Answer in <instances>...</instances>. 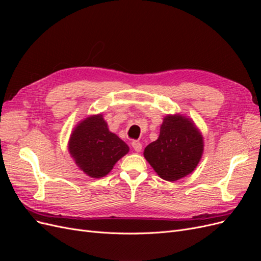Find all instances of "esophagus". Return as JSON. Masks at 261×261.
Returning <instances> with one entry per match:
<instances>
[{
    "label": "esophagus",
    "instance_id": "esophagus-1",
    "mask_svg": "<svg viewBox=\"0 0 261 261\" xmlns=\"http://www.w3.org/2000/svg\"><path fill=\"white\" fill-rule=\"evenodd\" d=\"M132 147L134 148V150H135V151H137V152H140L141 151V149H143V145H141L139 141H137V140H134L133 143H132Z\"/></svg>",
    "mask_w": 261,
    "mask_h": 261
}]
</instances>
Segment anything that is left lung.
Instances as JSON below:
<instances>
[{
  "label": "left lung",
  "instance_id": "1",
  "mask_svg": "<svg viewBox=\"0 0 261 261\" xmlns=\"http://www.w3.org/2000/svg\"><path fill=\"white\" fill-rule=\"evenodd\" d=\"M203 152V138L191 118L180 114L167 115L160 135L149 144L144 156L161 178L174 181L196 169Z\"/></svg>",
  "mask_w": 261,
  "mask_h": 261
}]
</instances>
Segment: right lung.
<instances>
[{
  "label": "right lung",
  "mask_w": 261,
  "mask_h": 261,
  "mask_svg": "<svg viewBox=\"0 0 261 261\" xmlns=\"http://www.w3.org/2000/svg\"><path fill=\"white\" fill-rule=\"evenodd\" d=\"M128 150L120 137L109 130L102 114L88 116L78 123L68 141V151L77 167L93 178L109 174Z\"/></svg>",
  "instance_id": "1"
}]
</instances>
